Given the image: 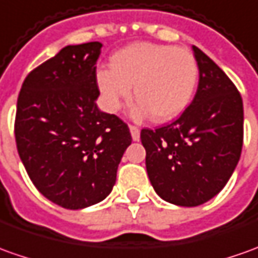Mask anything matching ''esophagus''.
<instances>
[{"instance_id": "1", "label": "esophagus", "mask_w": 258, "mask_h": 258, "mask_svg": "<svg viewBox=\"0 0 258 258\" xmlns=\"http://www.w3.org/2000/svg\"><path fill=\"white\" fill-rule=\"evenodd\" d=\"M130 133H131V137H133L134 141H140V128L138 127L130 125Z\"/></svg>"}]
</instances>
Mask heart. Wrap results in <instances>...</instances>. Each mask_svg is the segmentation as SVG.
Listing matches in <instances>:
<instances>
[{"instance_id": "b5f03b06", "label": "heart", "mask_w": 258, "mask_h": 258, "mask_svg": "<svg viewBox=\"0 0 258 258\" xmlns=\"http://www.w3.org/2000/svg\"><path fill=\"white\" fill-rule=\"evenodd\" d=\"M103 103L115 113L133 94L138 99L131 114L155 121L176 118L189 106L198 83V64L188 49L137 42L111 57V68L96 75Z\"/></svg>"}]
</instances>
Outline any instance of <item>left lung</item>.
Here are the masks:
<instances>
[{"mask_svg":"<svg viewBox=\"0 0 258 258\" xmlns=\"http://www.w3.org/2000/svg\"><path fill=\"white\" fill-rule=\"evenodd\" d=\"M199 85L172 124L143 130L145 165L154 190L176 206H199L225 188L243 147V101L216 63L192 46Z\"/></svg>","mask_w":258,"mask_h":258,"instance_id":"1","label":"left lung"}]
</instances>
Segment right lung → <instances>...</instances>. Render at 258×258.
Returning a JSON list of instances; mask_svg holds the SVG:
<instances>
[{
    "mask_svg": "<svg viewBox=\"0 0 258 258\" xmlns=\"http://www.w3.org/2000/svg\"><path fill=\"white\" fill-rule=\"evenodd\" d=\"M101 48L100 42L64 46L26 76L18 96L19 158L42 195L66 209L110 195L131 144L127 124L96 104Z\"/></svg>",
    "mask_w": 258,
    "mask_h": 258,
    "instance_id": "right-lung-1",
    "label": "right lung"
}]
</instances>
